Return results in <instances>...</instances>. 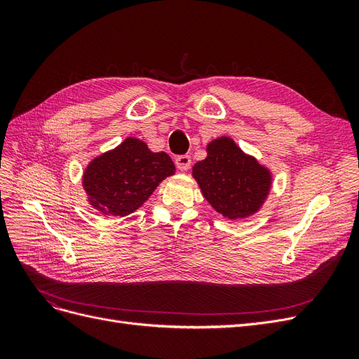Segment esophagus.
<instances>
[{
  "label": "esophagus",
  "instance_id": "esophagus-1",
  "mask_svg": "<svg viewBox=\"0 0 359 359\" xmlns=\"http://www.w3.org/2000/svg\"><path fill=\"white\" fill-rule=\"evenodd\" d=\"M175 165H177V168H178L181 172H186V170L190 168V165H191V157L187 156V154L178 156V157L175 158Z\"/></svg>",
  "mask_w": 359,
  "mask_h": 359
}]
</instances>
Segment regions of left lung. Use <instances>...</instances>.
Returning a JSON list of instances; mask_svg holds the SVG:
<instances>
[{"label": "left lung", "instance_id": "obj_1", "mask_svg": "<svg viewBox=\"0 0 359 359\" xmlns=\"http://www.w3.org/2000/svg\"><path fill=\"white\" fill-rule=\"evenodd\" d=\"M203 198L229 220H244L265 203L273 186V173L245 154L229 136L212 139L206 158L193 166Z\"/></svg>", "mask_w": 359, "mask_h": 359}]
</instances>
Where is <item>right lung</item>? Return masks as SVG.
I'll return each instance as SVG.
<instances>
[{"instance_id": "right-lung-1", "label": "right lung", "mask_w": 359, "mask_h": 359, "mask_svg": "<svg viewBox=\"0 0 359 359\" xmlns=\"http://www.w3.org/2000/svg\"><path fill=\"white\" fill-rule=\"evenodd\" d=\"M175 173L166 153H153L137 137H126L116 148L93 158L82 186L94 210L124 217L142 206L158 184Z\"/></svg>"}]
</instances>
